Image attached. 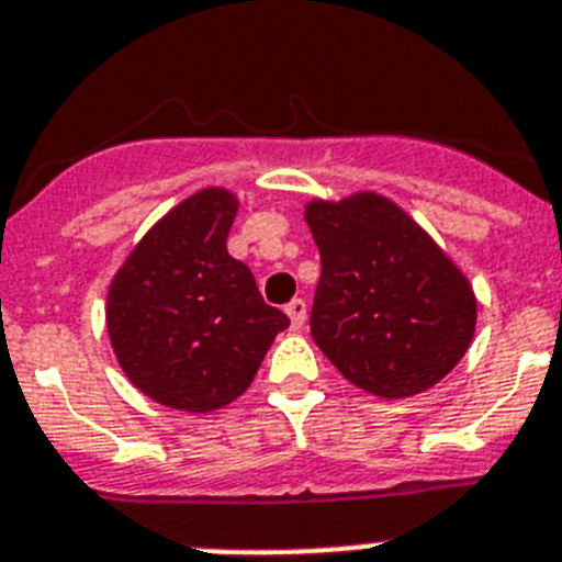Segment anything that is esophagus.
Returning a JSON list of instances; mask_svg holds the SVG:
<instances>
[{
  "mask_svg": "<svg viewBox=\"0 0 562 562\" xmlns=\"http://www.w3.org/2000/svg\"><path fill=\"white\" fill-rule=\"evenodd\" d=\"M285 313H288V316H291V327H293V330H300V327L305 325V318H307L305 300H291L285 305Z\"/></svg>",
  "mask_w": 562,
  "mask_h": 562,
  "instance_id": "esophagus-1",
  "label": "esophagus"
}]
</instances>
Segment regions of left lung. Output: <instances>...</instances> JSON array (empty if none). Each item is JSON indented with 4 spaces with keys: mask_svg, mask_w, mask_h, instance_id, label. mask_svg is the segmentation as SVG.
Instances as JSON below:
<instances>
[{
    "mask_svg": "<svg viewBox=\"0 0 562 562\" xmlns=\"http://www.w3.org/2000/svg\"><path fill=\"white\" fill-rule=\"evenodd\" d=\"M322 257L311 336L350 383L412 397L442 381L476 330L462 271L401 206L375 193L305 212Z\"/></svg>",
    "mask_w": 562,
    "mask_h": 562,
    "instance_id": "8db88e82",
    "label": "left lung"
}]
</instances>
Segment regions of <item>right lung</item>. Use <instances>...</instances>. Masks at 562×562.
<instances>
[{
  "mask_svg": "<svg viewBox=\"0 0 562 562\" xmlns=\"http://www.w3.org/2000/svg\"><path fill=\"white\" fill-rule=\"evenodd\" d=\"M237 201L210 187L139 240L109 288L111 347L128 381L181 412H215L249 389L291 318L266 305L226 251Z\"/></svg>",
  "mask_w": 562,
  "mask_h": 562,
  "instance_id": "add662e5",
  "label": "right lung"
}]
</instances>
